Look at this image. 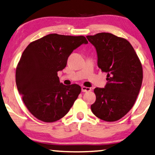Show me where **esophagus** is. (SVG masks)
Returning a JSON list of instances; mask_svg holds the SVG:
<instances>
[{"label": "esophagus", "mask_w": 155, "mask_h": 155, "mask_svg": "<svg viewBox=\"0 0 155 155\" xmlns=\"http://www.w3.org/2000/svg\"><path fill=\"white\" fill-rule=\"evenodd\" d=\"M91 88L90 87H82V92H90L91 91Z\"/></svg>", "instance_id": "1"}]
</instances>
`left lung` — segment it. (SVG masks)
Segmentation results:
<instances>
[{"label":"left lung","mask_w":155,"mask_h":155,"mask_svg":"<svg viewBox=\"0 0 155 155\" xmlns=\"http://www.w3.org/2000/svg\"><path fill=\"white\" fill-rule=\"evenodd\" d=\"M95 48L97 66L107 73L104 88L96 87L91 110L96 117L107 122L121 119L133 107L142 86V64L131 44L109 33L87 35Z\"/></svg>","instance_id":"left-lung-1"}]
</instances>
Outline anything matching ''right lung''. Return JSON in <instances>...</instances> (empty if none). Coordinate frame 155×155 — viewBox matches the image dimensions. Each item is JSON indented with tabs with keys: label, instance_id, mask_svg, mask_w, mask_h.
<instances>
[{
	"label": "right lung",
	"instance_id": "1",
	"mask_svg": "<svg viewBox=\"0 0 155 155\" xmlns=\"http://www.w3.org/2000/svg\"><path fill=\"white\" fill-rule=\"evenodd\" d=\"M88 42L84 36L49 34L23 51L15 71L19 94L34 117L45 122L61 119L81 92L80 85L60 82L58 72L66 67L74 50Z\"/></svg>",
	"mask_w": 155,
	"mask_h": 155
}]
</instances>
